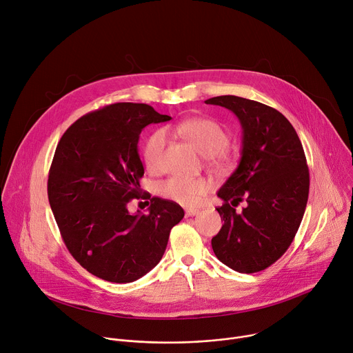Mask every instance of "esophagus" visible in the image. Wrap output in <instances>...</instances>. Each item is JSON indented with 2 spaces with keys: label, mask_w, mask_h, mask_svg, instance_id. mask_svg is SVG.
Segmentation results:
<instances>
[{
  "label": "esophagus",
  "mask_w": 353,
  "mask_h": 353,
  "mask_svg": "<svg viewBox=\"0 0 353 353\" xmlns=\"http://www.w3.org/2000/svg\"><path fill=\"white\" fill-rule=\"evenodd\" d=\"M198 214V210H187L185 211V216L188 218V216H194V215H196Z\"/></svg>",
  "instance_id": "34e87169"
}]
</instances>
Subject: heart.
Segmentation results:
<instances>
[{
  "mask_svg": "<svg viewBox=\"0 0 353 353\" xmlns=\"http://www.w3.org/2000/svg\"><path fill=\"white\" fill-rule=\"evenodd\" d=\"M173 131L184 137L212 165L228 168L232 163V157L225 149L229 145V134L216 121L210 119L184 120L173 125ZM166 145L168 134L163 128L154 131L148 137L143 145V159L149 170L155 172L161 169ZM208 190L210 183L204 179L170 177L159 185L162 196L187 208L196 207Z\"/></svg>",
  "mask_w": 353,
  "mask_h": 353,
  "instance_id": "b5f03b06",
  "label": "heart"
}]
</instances>
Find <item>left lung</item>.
<instances>
[{
  "label": "left lung",
  "mask_w": 353,
  "mask_h": 353,
  "mask_svg": "<svg viewBox=\"0 0 353 353\" xmlns=\"http://www.w3.org/2000/svg\"><path fill=\"white\" fill-rule=\"evenodd\" d=\"M207 105L222 106L239 119L241 158L219 188L223 221L212 237L214 253L229 268L253 274L283 256L303 219L309 198V168L303 146L289 120L278 110L239 96H216ZM248 205L241 213L234 206Z\"/></svg>",
  "instance_id": "8db88e82"
}]
</instances>
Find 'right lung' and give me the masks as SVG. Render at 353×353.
I'll return each mask as SVG.
<instances>
[{"label": "right lung", "mask_w": 353, "mask_h": 353, "mask_svg": "<svg viewBox=\"0 0 353 353\" xmlns=\"http://www.w3.org/2000/svg\"><path fill=\"white\" fill-rule=\"evenodd\" d=\"M169 120L143 103H114L78 119L56 148L48 203L71 256L97 278L128 283L143 276L184 216L179 204L158 196L146 215L127 208L142 194L139 134Z\"/></svg>", "instance_id": "1"}]
</instances>
